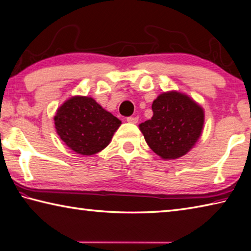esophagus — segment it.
<instances>
[{"label":"esophagus","mask_w":251,"mask_h":251,"mask_svg":"<svg viewBox=\"0 0 251 251\" xmlns=\"http://www.w3.org/2000/svg\"><path fill=\"white\" fill-rule=\"evenodd\" d=\"M126 121L128 123H131V124H136L138 122V117L137 116H129L126 118Z\"/></svg>","instance_id":"obj_1"}]
</instances>
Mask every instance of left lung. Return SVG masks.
Instances as JSON below:
<instances>
[{"mask_svg":"<svg viewBox=\"0 0 251 251\" xmlns=\"http://www.w3.org/2000/svg\"><path fill=\"white\" fill-rule=\"evenodd\" d=\"M151 108L152 117L139 125L146 143L162 159L182 157L202 133L203 108L179 92L160 94Z\"/></svg>","mask_w":251,"mask_h":251,"instance_id":"left-lung-1","label":"left lung"}]
</instances>
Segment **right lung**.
<instances>
[{
  "mask_svg": "<svg viewBox=\"0 0 251 251\" xmlns=\"http://www.w3.org/2000/svg\"><path fill=\"white\" fill-rule=\"evenodd\" d=\"M122 122L88 97H74L58 108V135L76 153L91 156L110 144Z\"/></svg>",
  "mask_w": 251,
  "mask_h": 251,
  "instance_id": "obj_1",
  "label": "right lung"
}]
</instances>
